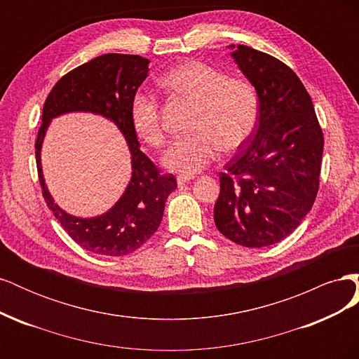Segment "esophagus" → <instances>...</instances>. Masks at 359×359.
Returning a JSON list of instances; mask_svg holds the SVG:
<instances>
[{"label": "esophagus", "mask_w": 359, "mask_h": 359, "mask_svg": "<svg viewBox=\"0 0 359 359\" xmlns=\"http://www.w3.org/2000/svg\"><path fill=\"white\" fill-rule=\"evenodd\" d=\"M193 180V177H190V175H181V177H178L177 178V181H178V184L180 186H184V184H187L189 181H191Z\"/></svg>", "instance_id": "obj_1"}]
</instances>
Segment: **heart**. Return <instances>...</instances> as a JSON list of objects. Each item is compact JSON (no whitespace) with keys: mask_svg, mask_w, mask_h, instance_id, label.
I'll list each match as a JSON object with an SVG mask.
<instances>
[{"mask_svg":"<svg viewBox=\"0 0 359 359\" xmlns=\"http://www.w3.org/2000/svg\"><path fill=\"white\" fill-rule=\"evenodd\" d=\"M161 88L194 104L191 135L172 144L165 165L184 175L202 170L219 157L244 147L253 136L259 119V94L244 78L227 76L199 60L184 61L161 76ZM130 119L139 139L160 148L166 144L160 103L153 94L136 93Z\"/></svg>","mask_w":359,"mask_h":359,"instance_id":"obj_1","label":"heart"}]
</instances>
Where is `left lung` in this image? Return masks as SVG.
<instances>
[{"label": "left lung", "instance_id": "8db88e82", "mask_svg": "<svg viewBox=\"0 0 359 359\" xmlns=\"http://www.w3.org/2000/svg\"><path fill=\"white\" fill-rule=\"evenodd\" d=\"M232 57L256 86L259 126L220 172L214 222L231 241L259 248L285 240L311 210L323 133L306 86L283 61L244 45Z\"/></svg>", "mask_w": 359, "mask_h": 359}]
</instances>
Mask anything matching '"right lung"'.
<instances>
[{"instance_id": "1", "label": "right lung", "mask_w": 359, "mask_h": 359, "mask_svg": "<svg viewBox=\"0 0 359 359\" xmlns=\"http://www.w3.org/2000/svg\"><path fill=\"white\" fill-rule=\"evenodd\" d=\"M149 60L126 53H106L66 73L53 85L43 106L36 139V161L41 194L72 240L91 253L119 257L133 253L154 235L165 202L177 189L172 173L161 170L142 151L130 119V104L148 76ZM86 110L112 118L133 153V180L112 210L95 219H76L53 203L42 180L39 148L50 118L64 111Z\"/></svg>"}]
</instances>
